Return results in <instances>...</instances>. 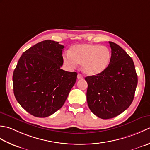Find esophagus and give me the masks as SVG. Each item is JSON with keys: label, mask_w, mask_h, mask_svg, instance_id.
Returning a JSON list of instances; mask_svg holds the SVG:
<instances>
[{"label": "esophagus", "mask_w": 150, "mask_h": 150, "mask_svg": "<svg viewBox=\"0 0 150 150\" xmlns=\"http://www.w3.org/2000/svg\"><path fill=\"white\" fill-rule=\"evenodd\" d=\"M77 77H78V79H83V76H82L81 74H78Z\"/></svg>", "instance_id": "1"}]
</instances>
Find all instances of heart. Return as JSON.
I'll list each match as a JSON object with an SVG mask.
<instances>
[{
    "label": "heart",
    "mask_w": 150,
    "mask_h": 150,
    "mask_svg": "<svg viewBox=\"0 0 150 150\" xmlns=\"http://www.w3.org/2000/svg\"><path fill=\"white\" fill-rule=\"evenodd\" d=\"M111 52L105 46L82 44L74 46L64 57V63L70 68L81 64V69L88 76H96L104 72L109 67Z\"/></svg>",
    "instance_id": "heart-1"
}]
</instances>
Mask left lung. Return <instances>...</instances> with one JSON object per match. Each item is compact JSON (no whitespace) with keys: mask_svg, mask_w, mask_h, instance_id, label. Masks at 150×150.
<instances>
[{"mask_svg":"<svg viewBox=\"0 0 150 150\" xmlns=\"http://www.w3.org/2000/svg\"><path fill=\"white\" fill-rule=\"evenodd\" d=\"M109 42L111 59L108 69L98 75L85 78L88 84V108L102 119L114 118L129 108L138 83L131 57L117 44Z\"/></svg>","mask_w":150,"mask_h":150,"instance_id":"1","label":"left lung"}]
</instances>
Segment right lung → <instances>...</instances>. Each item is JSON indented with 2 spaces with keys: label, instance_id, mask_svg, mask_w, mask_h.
<instances>
[{
  "label": "right lung",
  "instance_id": "obj_1",
  "mask_svg": "<svg viewBox=\"0 0 150 150\" xmlns=\"http://www.w3.org/2000/svg\"><path fill=\"white\" fill-rule=\"evenodd\" d=\"M64 46L45 40L26 50L13 74V93L21 107L36 117H49L63 105L77 73L61 69Z\"/></svg>",
  "mask_w": 150,
  "mask_h": 150
}]
</instances>
